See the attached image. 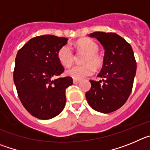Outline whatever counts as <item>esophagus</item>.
I'll use <instances>...</instances> for the list:
<instances>
[{
	"mask_svg": "<svg viewBox=\"0 0 150 150\" xmlns=\"http://www.w3.org/2000/svg\"><path fill=\"white\" fill-rule=\"evenodd\" d=\"M74 84H75V85H76V84H78V83H79V80H77V79H74Z\"/></svg>",
	"mask_w": 150,
	"mask_h": 150,
	"instance_id": "1",
	"label": "esophagus"
}]
</instances>
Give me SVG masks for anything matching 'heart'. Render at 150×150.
<instances>
[{
	"label": "heart",
	"instance_id": "1",
	"mask_svg": "<svg viewBox=\"0 0 150 150\" xmlns=\"http://www.w3.org/2000/svg\"><path fill=\"white\" fill-rule=\"evenodd\" d=\"M77 48L87 52L85 57L83 65H75L66 71L67 76L74 79H82L92 75L95 68H99L103 64V59L98 53L99 47L95 42L90 39L84 38L78 40L76 43ZM57 56L62 65L70 67L74 61V52L69 44L62 46L58 51Z\"/></svg>",
	"mask_w": 150,
	"mask_h": 150
}]
</instances>
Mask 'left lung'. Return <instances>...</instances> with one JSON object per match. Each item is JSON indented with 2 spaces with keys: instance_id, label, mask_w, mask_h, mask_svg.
<instances>
[{
  "instance_id": "left-lung-1",
  "label": "left lung",
  "mask_w": 150,
  "mask_h": 150,
  "mask_svg": "<svg viewBox=\"0 0 150 150\" xmlns=\"http://www.w3.org/2000/svg\"><path fill=\"white\" fill-rule=\"evenodd\" d=\"M104 46L103 66L100 74L104 83L90 79L91 88L86 93L90 107L104 113L120 109L128 100L132 91L137 64L132 46L124 38L115 33L94 32Z\"/></svg>"
}]
</instances>
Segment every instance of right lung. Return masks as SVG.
I'll return each instance as SVG.
<instances>
[{
	"label": "right lung",
	"mask_w": 150,
	"mask_h": 150,
	"mask_svg": "<svg viewBox=\"0 0 150 150\" xmlns=\"http://www.w3.org/2000/svg\"><path fill=\"white\" fill-rule=\"evenodd\" d=\"M67 40L38 36L17 52L13 80L18 96L28 112L40 120L58 116L65 106V89L73 84V79L55 77L64 71L57 53Z\"/></svg>",
	"instance_id": "right-lung-1"
}]
</instances>
